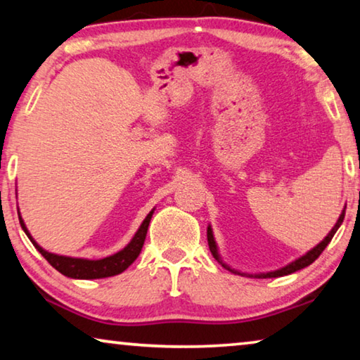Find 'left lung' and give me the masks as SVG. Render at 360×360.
<instances>
[{"mask_svg": "<svg viewBox=\"0 0 360 360\" xmlns=\"http://www.w3.org/2000/svg\"><path fill=\"white\" fill-rule=\"evenodd\" d=\"M345 211H346V207H345ZM345 211L341 212V215H340V219H338V222H336V225L333 226V229H331V231L330 233L325 236V240L322 241V243H319L317 246L314 248V250H311L309 251L307 254H304L302 257H300V259H296L295 262H291V264H288L286 265V267H283V269H280V270H275V272H269V274H259V275H250V276H254V278H275V276H283V275H290V274H292V272H297V270H301V269H304V267H307V265H311L315 259H317L320 254H322V251L325 250V248L328 246V243L331 241V238H333V235L336 233V230L340 229V225L342 224V220H345ZM207 243H209V250H211V252H212V256L217 259V261L222 264V261H220V257H219V252H217V246H215V241H214V235H212V230H211V226H207ZM225 269H229L230 272H233V274H240V272H235V270H231L230 267H226L225 264H222ZM241 275V274H240Z\"/></svg>", "mask_w": 360, "mask_h": 360, "instance_id": "obj_1", "label": "left lung"}]
</instances>
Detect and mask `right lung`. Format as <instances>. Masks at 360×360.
Returning <instances> with one entry per match:
<instances>
[{"label":"right lung","instance_id":"1","mask_svg":"<svg viewBox=\"0 0 360 360\" xmlns=\"http://www.w3.org/2000/svg\"><path fill=\"white\" fill-rule=\"evenodd\" d=\"M151 211L148 214V217L143 220V224L140 229L134 236L129 245H127L122 251L115 252L114 256L99 259V261H88V259H75V257H65V256H58V254H51L43 250L35 243V240L30 236L29 230L25 229L24 220L19 215V222L20 226L24 229V231L27 233V236L30 238V241L33 243V246L37 248L38 251L46 261L53 265L54 269L58 270L65 276H70V278H82V280H90V278H106V276H112V275H119L122 274L124 270L129 267V265L134 264L135 259L138 257V254L141 252L143 243H145L146 238V231L149 222H151L153 217Z\"/></svg>","mask_w":360,"mask_h":360}]
</instances>
